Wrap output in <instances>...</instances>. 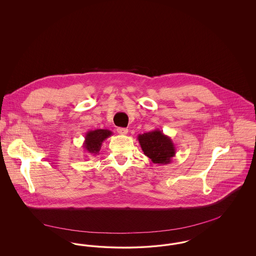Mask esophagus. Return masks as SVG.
I'll return each mask as SVG.
<instances>
[{
	"label": "esophagus",
	"instance_id": "1",
	"mask_svg": "<svg viewBox=\"0 0 256 256\" xmlns=\"http://www.w3.org/2000/svg\"><path fill=\"white\" fill-rule=\"evenodd\" d=\"M117 132L121 134V135H126V134H128V130L126 128H117Z\"/></svg>",
	"mask_w": 256,
	"mask_h": 256
}]
</instances>
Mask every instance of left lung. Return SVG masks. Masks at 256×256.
Instances as JSON below:
<instances>
[{
    "mask_svg": "<svg viewBox=\"0 0 256 256\" xmlns=\"http://www.w3.org/2000/svg\"><path fill=\"white\" fill-rule=\"evenodd\" d=\"M144 154L154 164L166 165L176 156V146L170 137L158 128L137 136Z\"/></svg>",
    "mask_w": 256,
    "mask_h": 256,
    "instance_id": "left-lung-1",
    "label": "left lung"
}]
</instances>
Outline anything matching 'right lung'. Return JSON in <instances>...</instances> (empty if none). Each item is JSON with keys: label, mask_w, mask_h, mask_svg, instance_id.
Instances as JSON below:
<instances>
[{"label": "right lung", "mask_w": 256, "mask_h": 256, "mask_svg": "<svg viewBox=\"0 0 256 256\" xmlns=\"http://www.w3.org/2000/svg\"><path fill=\"white\" fill-rule=\"evenodd\" d=\"M112 135V132L108 130H89L86 134V140L84 142V148L88 156L98 154L102 142Z\"/></svg>", "instance_id": "obj_1"}]
</instances>
